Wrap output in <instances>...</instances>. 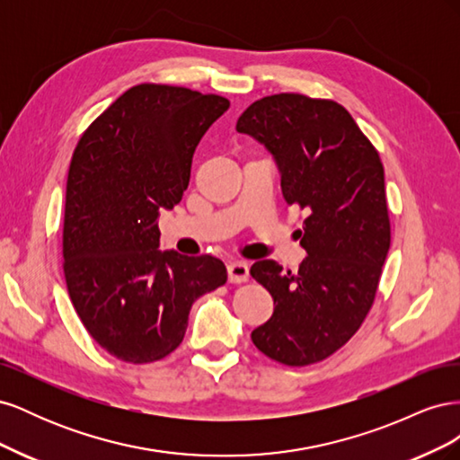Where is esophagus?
<instances>
[{
  "label": "esophagus",
  "mask_w": 460,
  "mask_h": 460,
  "mask_svg": "<svg viewBox=\"0 0 460 460\" xmlns=\"http://www.w3.org/2000/svg\"><path fill=\"white\" fill-rule=\"evenodd\" d=\"M249 276V267L247 262L243 261H234L228 264V280L232 284H240V282H245Z\"/></svg>",
  "instance_id": "obj_1"
}]
</instances>
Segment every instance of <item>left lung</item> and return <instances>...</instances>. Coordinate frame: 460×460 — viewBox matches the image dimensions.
<instances>
[{
	"instance_id": "1",
	"label": "left lung",
	"mask_w": 460,
	"mask_h": 460,
	"mask_svg": "<svg viewBox=\"0 0 460 460\" xmlns=\"http://www.w3.org/2000/svg\"><path fill=\"white\" fill-rule=\"evenodd\" d=\"M235 130L267 147L286 203L307 213L297 272L270 259L252 267L274 299L252 340L282 365L318 363L351 340L378 289L392 240L380 155L345 107L301 93L262 97Z\"/></svg>"
}]
</instances>
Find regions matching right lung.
<instances>
[{
	"instance_id": "add662e5",
	"label": "right lung",
	"mask_w": 460,
	"mask_h": 460,
	"mask_svg": "<svg viewBox=\"0 0 460 460\" xmlns=\"http://www.w3.org/2000/svg\"><path fill=\"white\" fill-rule=\"evenodd\" d=\"M226 97L140 84L82 134L66 178L63 270L82 324L134 365L182 343L193 301L226 282L225 262L159 249V215L180 203L203 134Z\"/></svg>"
}]
</instances>
